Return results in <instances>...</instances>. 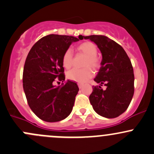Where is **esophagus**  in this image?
<instances>
[{"label":"esophagus","mask_w":154,"mask_h":154,"mask_svg":"<svg viewBox=\"0 0 154 154\" xmlns=\"http://www.w3.org/2000/svg\"><path fill=\"white\" fill-rule=\"evenodd\" d=\"M78 86H79V89H82V88H83V86H84V85H82V84H78Z\"/></svg>","instance_id":"obj_1"}]
</instances>
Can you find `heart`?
<instances>
[{
  "mask_svg": "<svg viewBox=\"0 0 154 154\" xmlns=\"http://www.w3.org/2000/svg\"><path fill=\"white\" fill-rule=\"evenodd\" d=\"M77 50L85 54L87 56L84 63L83 69H72L66 74L68 79L78 83H85L93 75V71L90 66L93 69H97L99 66V60L96 56L98 53L97 47L95 44L90 42H86L78 46ZM63 65L65 68H70L72 65V53L70 50H67L64 53L62 58Z\"/></svg>",
  "mask_w": 154,
  "mask_h": 154,
  "instance_id": "1",
  "label": "heart"
}]
</instances>
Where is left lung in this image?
<instances>
[{
	"instance_id": "left-lung-1",
	"label": "left lung",
	"mask_w": 154,
	"mask_h": 154,
	"mask_svg": "<svg viewBox=\"0 0 154 154\" xmlns=\"http://www.w3.org/2000/svg\"><path fill=\"white\" fill-rule=\"evenodd\" d=\"M97 45L102 59L94 79L105 90L93 87L90 101L96 113L108 119L116 118L128 109L134 93V74L131 61L124 49L104 35L82 36Z\"/></svg>"
}]
</instances>
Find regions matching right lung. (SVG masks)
<instances>
[{
	"label": "right lung",
	"instance_id": "1",
	"mask_svg": "<svg viewBox=\"0 0 154 154\" xmlns=\"http://www.w3.org/2000/svg\"><path fill=\"white\" fill-rule=\"evenodd\" d=\"M79 38L59 35L43 37L28 53L23 72V88L28 104L43 121L55 122L66 119L72 110L79 89L68 80L60 88L54 85L56 78L65 80L63 55Z\"/></svg>",
	"mask_w": 154,
	"mask_h": 154
}]
</instances>
